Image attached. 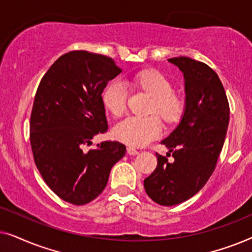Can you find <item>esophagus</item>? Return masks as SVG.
<instances>
[{"label": "esophagus", "instance_id": "obj_1", "mask_svg": "<svg viewBox=\"0 0 252 252\" xmlns=\"http://www.w3.org/2000/svg\"><path fill=\"white\" fill-rule=\"evenodd\" d=\"M139 153H140V151L135 149V148H133V147L127 148V154L130 155V156H134V155H137Z\"/></svg>", "mask_w": 252, "mask_h": 252}]
</instances>
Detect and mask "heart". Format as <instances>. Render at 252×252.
<instances>
[{"label":"heart","instance_id":"b5f03b06","mask_svg":"<svg viewBox=\"0 0 252 252\" xmlns=\"http://www.w3.org/2000/svg\"><path fill=\"white\" fill-rule=\"evenodd\" d=\"M136 82L144 92L154 97L151 112L158 113L166 122H174L184 111V101L172 92V85L158 71H144L136 75ZM127 86L123 80H115L103 92V103L113 116L124 115L127 108ZM163 132V125L157 116H130L117 124L113 135L117 140L130 146H146L158 139Z\"/></svg>","mask_w":252,"mask_h":252}]
</instances>
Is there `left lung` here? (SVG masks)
Wrapping results in <instances>:
<instances>
[{"mask_svg": "<svg viewBox=\"0 0 252 252\" xmlns=\"http://www.w3.org/2000/svg\"><path fill=\"white\" fill-rule=\"evenodd\" d=\"M168 62L184 73L186 109L179 126L161 141L174 161L156 154L157 167L144 179L148 196L164 206L180 204L204 187L217 166L229 123L228 99L218 74L189 57Z\"/></svg>", "mask_w": 252, "mask_h": 252, "instance_id": "obj_1", "label": "left lung"}]
</instances>
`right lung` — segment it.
Wrapping results in <instances>:
<instances>
[{
	"label": "right lung",
	"instance_id": "obj_1",
	"mask_svg": "<svg viewBox=\"0 0 252 252\" xmlns=\"http://www.w3.org/2000/svg\"><path fill=\"white\" fill-rule=\"evenodd\" d=\"M122 68L104 55L74 50L62 55L41 79L31 113L30 141L43 180L63 201L84 205L104 190L125 144L104 141L108 130L102 93Z\"/></svg>",
	"mask_w": 252,
	"mask_h": 252
}]
</instances>
